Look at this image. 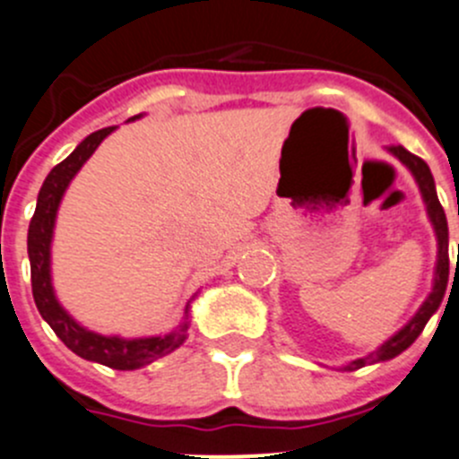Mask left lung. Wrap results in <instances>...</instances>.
<instances>
[{
  "instance_id": "left-lung-1",
  "label": "left lung",
  "mask_w": 459,
  "mask_h": 459,
  "mask_svg": "<svg viewBox=\"0 0 459 459\" xmlns=\"http://www.w3.org/2000/svg\"><path fill=\"white\" fill-rule=\"evenodd\" d=\"M388 152H393L408 170L412 172L415 177L417 186L421 190V197H424L426 211H429L430 221H433L435 235H437V266H435V278H433V291L429 293V298L424 300V305L420 307L415 316L408 320V325H403L393 338L381 345L379 350L370 352L368 357L357 359V361H350L348 366H342V372H354L363 366H372V363H381V361H390V359L399 357L403 350H408L412 342L417 341L421 332H424L426 323L430 320V316L439 309L444 300V293H446V284H448V224H446V215H444V208L439 204L437 193H435V181L433 175H430V168L426 166L424 159L415 157V154L408 152L403 145H393L388 148Z\"/></svg>"
}]
</instances>
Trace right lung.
<instances>
[{
	"mask_svg": "<svg viewBox=\"0 0 459 459\" xmlns=\"http://www.w3.org/2000/svg\"><path fill=\"white\" fill-rule=\"evenodd\" d=\"M139 118V117H134ZM132 118V121H134ZM117 127H105L89 134L69 157L57 163L48 177L44 179L38 195L33 220L29 224V260H30V287H33V300L42 318L51 325L56 336L65 342L66 348L80 359L96 361L100 366L114 368V370H139L166 354L175 352L181 342L186 341L188 332V311L190 302L186 305L184 323L172 329L166 336L150 338H121V336H102V333L89 332L82 325L75 323L65 307L57 302L56 291L51 284V239L53 226H56L57 206L62 202L66 186L74 179L75 172L84 166L89 157L96 152L98 145L105 136H109Z\"/></svg>",
	"mask_w": 459,
	"mask_h": 459,
	"instance_id": "right-lung-1",
	"label": "right lung"
}]
</instances>
